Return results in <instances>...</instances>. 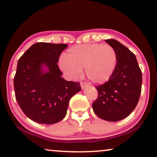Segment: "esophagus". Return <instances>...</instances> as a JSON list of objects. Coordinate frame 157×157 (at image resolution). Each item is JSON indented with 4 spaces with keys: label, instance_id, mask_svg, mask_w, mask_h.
Returning a JSON list of instances; mask_svg holds the SVG:
<instances>
[{
    "label": "esophagus",
    "instance_id": "34e87169",
    "mask_svg": "<svg viewBox=\"0 0 157 157\" xmlns=\"http://www.w3.org/2000/svg\"><path fill=\"white\" fill-rule=\"evenodd\" d=\"M86 86H88V83L86 82H81V86L82 89H84Z\"/></svg>",
    "mask_w": 157,
    "mask_h": 157
}]
</instances>
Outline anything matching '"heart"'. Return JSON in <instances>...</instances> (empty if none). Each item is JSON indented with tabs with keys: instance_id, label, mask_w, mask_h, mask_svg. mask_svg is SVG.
<instances>
[{
	"instance_id": "obj_1",
	"label": "heart",
	"mask_w": 157,
	"mask_h": 157,
	"mask_svg": "<svg viewBox=\"0 0 157 157\" xmlns=\"http://www.w3.org/2000/svg\"><path fill=\"white\" fill-rule=\"evenodd\" d=\"M117 53L109 44H85L71 47L60 61V68L72 79L80 78L82 69L94 83L108 81L117 64Z\"/></svg>"
}]
</instances>
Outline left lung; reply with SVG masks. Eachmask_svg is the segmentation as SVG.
I'll use <instances>...</instances> for the list:
<instances>
[{
  "instance_id": "8db88e82",
  "label": "left lung",
  "mask_w": 157,
  "mask_h": 157,
  "mask_svg": "<svg viewBox=\"0 0 157 157\" xmlns=\"http://www.w3.org/2000/svg\"><path fill=\"white\" fill-rule=\"evenodd\" d=\"M105 42L115 50L117 62L109 80L95 87L99 96L92 107L101 119L116 122L128 117L137 105L142 74L135 55L129 49L113 39Z\"/></svg>"
}]
</instances>
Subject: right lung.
<instances>
[{"label":"right lung","instance_id":"obj_1","mask_svg":"<svg viewBox=\"0 0 157 157\" xmlns=\"http://www.w3.org/2000/svg\"><path fill=\"white\" fill-rule=\"evenodd\" d=\"M67 46L37 42L18 61L13 79L16 101L24 113L36 123L50 125L62 121L70 99L81 91L79 82L61 77L57 64Z\"/></svg>","mask_w":157,"mask_h":157}]
</instances>
